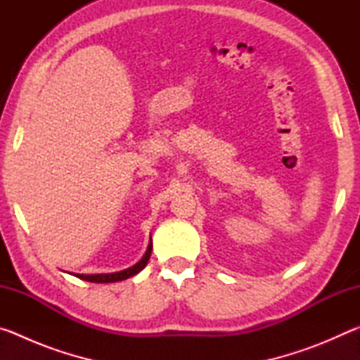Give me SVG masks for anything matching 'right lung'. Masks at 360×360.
Instances as JSON below:
<instances>
[{
	"mask_svg": "<svg viewBox=\"0 0 360 360\" xmlns=\"http://www.w3.org/2000/svg\"><path fill=\"white\" fill-rule=\"evenodd\" d=\"M152 241V240H150ZM150 251H152V243H149L148 246V251L143 255V259L138 262L130 268H127V270H122V271H115V273H100V275H76L79 279H84V281H89V283H117V281H124L127 278H131L138 275L139 271L143 270V268L148 265V260L150 257ZM72 275V273H71Z\"/></svg>",
	"mask_w": 360,
	"mask_h": 360,
	"instance_id": "obj_1",
	"label": "right lung"
}]
</instances>
